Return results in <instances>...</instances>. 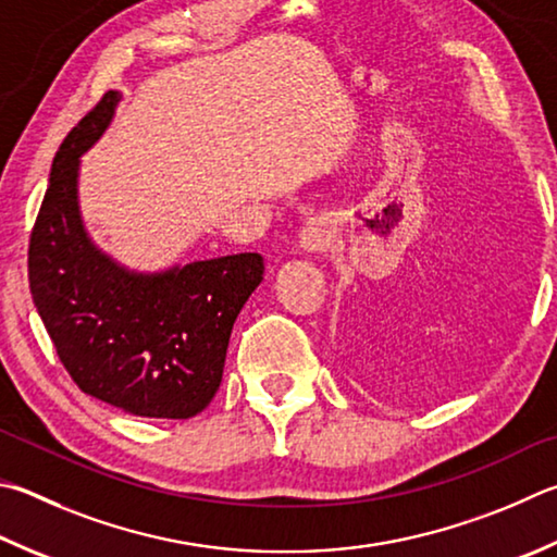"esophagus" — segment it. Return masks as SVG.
Returning <instances> with one entry per match:
<instances>
[{"label":"esophagus","mask_w":557,"mask_h":557,"mask_svg":"<svg viewBox=\"0 0 557 557\" xmlns=\"http://www.w3.org/2000/svg\"><path fill=\"white\" fill-rule=\"evenodd\" d=\"M333 244V224L326 216L311 219L299 236V246L307 252H321Z\"/></svg>","instance_id":"esophagus-1"}]
</instances>
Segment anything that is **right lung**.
<instances>
[{
	"label": "right lung",
	"instance_id": "1",
	"mask_svg": "<svg viewBox=\"0 0 557 557\" xmlns=\"http://www.w3.org/2000/svg\"><path fill=\"white\" fill-rule=\"evenodd\" d=\"M116 102L119 92H107L58 148L28 240V285L79 389L136 417L189 419L214 399L231 329L265 262L260 252H238L134 275L89 244L77 165Z\"/></svg>",
	"mask_w": 557,
	"mask_h": 557
}]
</instances>
